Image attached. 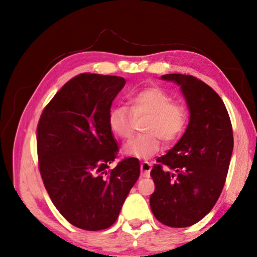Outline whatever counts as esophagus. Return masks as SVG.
<instances>
[{
	"label": "esophagus",
	"mask_w": 257,
	"mask_h": 257,
	"mask_svg": "<svg viewBox=\"0 0 257 257\" xmlns=\"http://www.w3.org/2000/svg\"><path fill=\"white\" fill-rule=\"evenodd\" d=\"M152 169V163L144 161V162L141 163V170H142V176L143 177H150V171Z\"/></svg>",
	"instance_id": "obj_1"
}]
</instances>
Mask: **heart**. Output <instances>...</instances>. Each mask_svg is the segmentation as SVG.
<instances>
[{
  "label": "heart",
  "mask_w": 257,
  "mask_h": 257,
  "mask_svg": "<svg viewBox=\"0 0 257 257\" xmlns=\"http://www.w3.org/2000/svg\"><path fill=\"white\" fill-rule=\"evenodd\" d=\"M145 116L141 134L124 146L125 154L147 159L159 153L162 139L170 144L179 139L188 124L184 104L172 101L164 88L156 85L141 87L127 95V106H113L107 114L108 128L116 138L133 136L136 120Z\"/></svg>",
  "instance_id": "b5f03b06"
}]
</instances>
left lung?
<instances>
[{
	"instance_id": "1",
	"label": "left lung",
	"mask_w": 257,
	"mask_h": 257,
	"mask_svg": "<svg viewBox=\"0 0 257 257\" xmlns=\"http://www.w3.org/2000/svg\"><path fill=\"white\" fill-rule=\"evenodd\" d=\"M181 86L190 110L184 136L151 171L150 205L161 223L185 228L202 220L219 199L233 150L229 113L214 89L190 75L161 77Z\"/></svg>"
}]
</instances>
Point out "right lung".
Listing matches in <instances>:
<instances>
[{
    "mask_svg": "<svg viewBox=\"0 0 257 257\" xmlns=\"http://www.w3.org/2000/svg\"><path fill=\"white\" fill-rule=\"evenodd\" d=\"M122 77L80 73L66 82L37 124L38 168L54 206L77 228L97 231L115 222L141 164L124 158L108 128Z\"/></svg>",
    "mask_w": 257,
    "mask_h": 257,
    "instance_id": "1",
    "label": "right lung"
}]
</instances>
